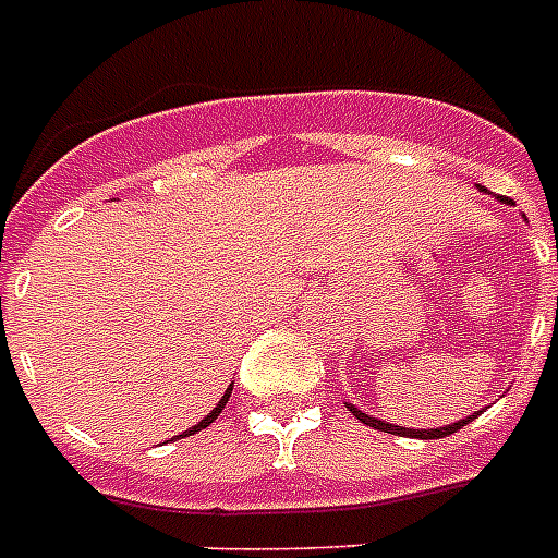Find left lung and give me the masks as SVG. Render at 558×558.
Returning <instances> with one entry per match:
<instances>
[{
  "mask_svg": "<svg viewBox=\"0 0 558 558\" xmlns=\"http://www.w3.org/2000/svg\"><path fill=\"white\" fill-rule=\"evenodd\" d=\"M481 191H484V187H481ZM498 202H501V205H512V202L507 199V196H498ZM344 405H348L350 411H353V416H356V420H362V423L371 425V428H376V432L399 434V437H416V440H440V437H449V434L460 432L463 425H469V423H472V420H475L477 414H481V411H475V414L463 416V420H458V423L440 425V428H402V425L385 423V420H379V416H373V414H365V411H359V408L353 405V402H344Z\"/></svg>",
  "mask_w": 558,
  "mask_h": 558,
  "instance_id": "obj_1",
  "label": "left lung"
}]
</instances>
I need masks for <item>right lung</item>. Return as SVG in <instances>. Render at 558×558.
<instances>
[{
  "instance_id": "obj_1",
  "label": "right lung",
  "mask_w": 558,
  "mask_h": 558,
  "mask_svg": "<svg viewBox=\"0 0 558 558\" xmlns=\"http://www.w3.org/2000/svg\"><path fill=\"white\" fill-rule=\"evenodd\" d=\"M231 390H234V381H231V385H228V388H226V393H222V397H219L217 408H214V411H210V414H208V416H202L199 423H196V425H191V428H187V432L177 434V437H170V440H182V437H191V434L202 432V428H208V425H210V423H214V420H217V416H219V414H222V408H226L228 397H231Z\"/></svg>"
}]
</instances>
